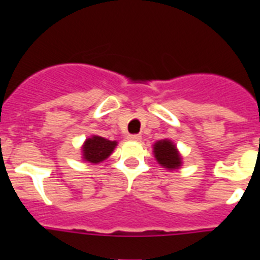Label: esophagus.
<instances>
[{
	"label": "esophagus",
	"mask_w": 260,
	"mask_h": 260,
	"mask_svg": "<svg viewBox=\"0 0 260 260\" xmlns=\"http://www.w3.org/2000/svg\"><path fill=\"white\" fill-rule=\"evenodd\" d=\"M127 139L128 141H133V142H139L142 139V137L139 134H133V135H128Z\"/></svg>",
	"instance_id": "1"
}]
</instances>
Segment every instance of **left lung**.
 <instances>
[{
	"instance_id": "1",
	"label": "left lung",
	"mask_w": 260,
	"mask_h": 260,
	"mask_svg": "<svg viewBox=\"0 0 260 260\" xmlns=\"http://www.w3.org/2000/svg\"><path fill=\"white\" fill-rule=\"evenodd\" d=\"M156 161L169 172L177 171L182 167V156L171 139H161L152 146Z\"/></svg>"
}]
</instances>
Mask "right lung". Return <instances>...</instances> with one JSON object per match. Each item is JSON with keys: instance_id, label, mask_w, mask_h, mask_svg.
Here are the masks:
<instances>
[{"instance_id": "obj_1", "label": "right lung", "mask_w": 260, "mask_h": 260, "mask_svg": "<svg viewBox=\"0 0 260 260\" xmlns=\"http://www.w3.org/2000/svg\"><path fill=\"white\" fill-rule=\"evenodd\" d=\"M116 146V141H109L100 135H91L80 147L82 160L89 164H100L112 155Z\"/></svg>"}]
</instances>
